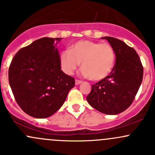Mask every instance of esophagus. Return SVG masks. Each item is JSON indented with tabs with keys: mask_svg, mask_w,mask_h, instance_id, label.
<instances>
[{
	"mask_svg": "<svg viewBox=\"0 0 155 155\" xmlns=\"http://www.w3.org/2000/svg\"><path fill=\"white\" fill-rule=\"evenodd\" d=\"M81 83H82V81L79 80V79H76V81H75V84H76V85H79V84Z\"/></svg>",
	"mask_w": 155,
	"mask_h": 155,
	"instance_id": "obj_1",
	"label": "esophagus"
}]
</instances>
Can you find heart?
<instances>
[{"mask_svg":"<svg viewBox=\"0 0 155 155\" xmlns=\"http://www.w3.org/2000/svg\"><path fill=\"white\" fill-rule=\"evenodd\" d=\"M82 61L84 73L93 81L107 78L115 64V52L109 43L79 40L61 54V64L69 75L74 73Z\"/></svg>","mask_w":155,"mask_h":155,"instance_id":"heart-1","label":"heart"}]
</instances>
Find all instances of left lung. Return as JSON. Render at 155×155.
Wrapping results in <instances>:
<instances>
[{"mask_svg":"<svg viewBox=\"0 0 155 155\" xmlns=\"http://www.w3.org/2000/svg\"><path fill=\"white\" fill-rule=\"evenodd\" d=\"M106 39L115 52V64L105 79L92 85L87 101L92 107L107 115L126 110L134 101L143 77V67L134 48L118 39Z\"/></svg>","mask_w":155,"mask_h":155,"instance_id":"left-lung-1","label":"left lung"}]
</instances>
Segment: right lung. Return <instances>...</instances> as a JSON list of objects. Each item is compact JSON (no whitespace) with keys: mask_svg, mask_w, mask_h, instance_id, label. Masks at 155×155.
Segmentation results:
<instances>
[{"mask_svg":"<svg viewBox=\"0 0 155 155\" xmlns=\"http://www.w3.org/2000/svg\"><path fill=\"white\" fill-rule=\"evenodd\" d=\"M61 39L35 40L18 50L9 68V82L15 101L34 118L52 115L75 85L74 78L61 70L56 46Z\"/></svg>","mask_w":155,"mask_h":155,"instance_id":"right-lung-1","label":"right lung"}]
</instances>
